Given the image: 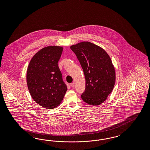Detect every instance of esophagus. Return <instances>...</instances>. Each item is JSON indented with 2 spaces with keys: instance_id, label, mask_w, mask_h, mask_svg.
Listing matches in <instances>:
<instances>
[{
  "instance_id": "obj_1",
  "label": "esophagus",
  "mask_w": 150,
  "mask_h": 150,
  "mask_svg": "<svg viewBox=\"0 0 150 150\" xmlns=\"http://www.w3.org/2000/svg\"><path fill=\"white\" fill-rule=\"evenodd\" d=\"M71 87H73V88L75 87V83L74 82H73V83H71Z\"/></svg>"
}]
</instances>
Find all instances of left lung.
I'll list each match as a JSON object with an SVG mask.
<instances>
[{
  "label": "left lung",
  "mask_w": 150,
  "mask_h": 150,
  "mask_svg": "<svg viewBox=\"0 0 150 150\" xmlns=\"http://www.w3.org/2000/svg\"><path fill=\"white\" fill-rule=\"evenodd\" d=\"M85 77V90L82 100L89 105L103 103L113 89L115 73L112 60L103 49L89 42L71 45Z\"/></svg>",
  "instance_id": "obj_1"
}]
</instances>
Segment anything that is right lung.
Here are the masks:
<instances>
[{"label": "right lung", "mask_w": 150, "mask_h": 150, "mask_svg": "<svg viewBox=\"0 0 150 150\" xmlns=\"http://www.w3.org/2000/svg\"><path fill=\"white\" fill-rule=\"evenodd\" d=\"M63 47L48 46L33 57L27 68V86L33 100L46 109H53L62 102L67 91L58 63Z\"/></svg>", "instance_id": "obj_1"}]
</instances>
